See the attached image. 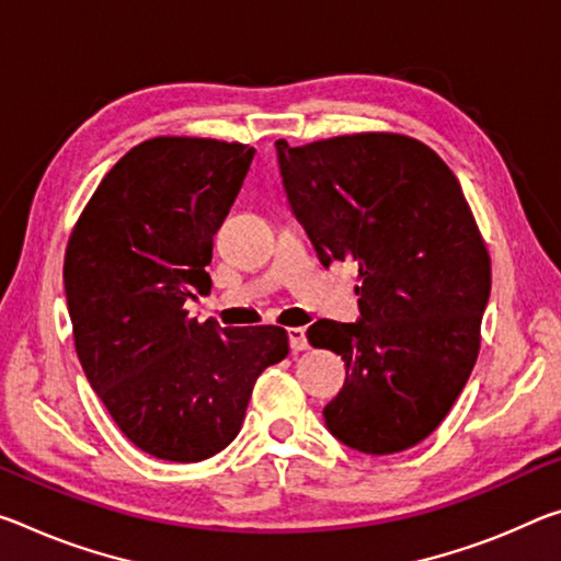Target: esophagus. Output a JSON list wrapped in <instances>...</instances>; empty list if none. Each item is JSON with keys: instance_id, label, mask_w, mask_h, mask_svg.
Wrapping results in <instances>:
<instances>
[{"instance_id": "esophagus-1", "label": "esophagus", "mask_w": 561, "mask_h": 561, "mask_svg": "<svg viewBox=\"0 0 561 561\" xmlns=\"http://www.w3.org/2000/svg\"><path fill=\"white\" fill-rule=\"evenodd\" d=\"M287 336H289L291 352H305V350H309V340H307V329H305V327H291L289 332H287Z\"/></svg>"}]
</instances>
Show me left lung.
<instances>
[{
    "label": "left lung",
    "mask_w": 561,
    "mask_h": 561,
    "mask_svg": "<svg viewBox=\"0 0 561 561\" xmlns=\"http://www.w3.org/2000/svg\"><path fill=\"white\" fill-rule=\"evenodd\" d=\"M274 147L319 262L352 260L359 272L357 322L307 329L309 344L346 364L342 392L324 407L327 430L364 455L414 447L472 375L492 289L465 192L412 137L367 131Z\"/></svg>",
    "instance_id": "1"
}]
</instances>
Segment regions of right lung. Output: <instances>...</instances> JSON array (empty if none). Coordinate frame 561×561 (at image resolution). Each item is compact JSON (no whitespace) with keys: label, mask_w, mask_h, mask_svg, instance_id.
Here are the masks:
<instances>
[{"label":"right lung","mask_w":561,"mask_h":561,"mask_svg":"<svg viewBox=\"0 0 561 561\" xmlns=\"http://www.w3.org/2000/svg\"><path fill=\"white\" fill-rule=\"evenodd\" d=\"M254 159L247 145L157 137L110 169L65 256L77 357L131 444L202 461L232 442L254 381L289 354L282 327L197 322L217 229Z\"/></svg>","instance_id":"obj_1"}]
</instances>
